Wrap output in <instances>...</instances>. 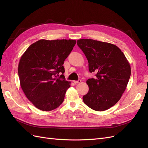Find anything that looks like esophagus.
Here are the masks:
<instances>
[{
	"label": "esophagus",
	"instance_id": "34e87169",
	"mask_svg": "<svg viewBox=\"0 0 148 148\" xmlns=\"http://www.w3.org/2000/svg\"><path fill=\"white\" fill-rule=\"evenodd\" d=\"M81 82H82V80L78 79V80H77V81H73V83H74L75 84H78V83H81Z\"/></svg>",
	"mask_w": 148,
	"mask_h": 148
}]
</instances>
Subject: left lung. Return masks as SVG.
I'll list each match as a JSON object with an SVG mask.
<instances>
[{"instance_id":"obj_1","label":"left lung","mask_w":148,"mask_h":148,"mask_svg":"<svg viewBox=\"0 0 148 148\" xmlns=\"http://www.w3.org/2000/svg\"><path fill=\"white\" fill-rule=\"evenodd\" d=\"M88 61L89 71L96 78L86 81L88 92L83 100L89 108L104 111L114 106L127 88L131 67L123 52L114 44L91 39L77 41Z\"/></svg>"}]
</instances>
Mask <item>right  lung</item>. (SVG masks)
Here are the masks:
<instances>
[{"mask_svg":"<svg viewBox=\"0 0 148 148\" xmlns=\"http://www.w3.org/2000/svg\"><path fill=\"white\" fill-rule=\"evenodd\" d=\"M76 42L72 39H41L21 56L18 68L20 86L36 108L51 111L63 102L70 87L63 75V64ZM60 73L62 75L57 79Z\"/></svg>","mask_w":148,"mask_h":148,"instance_id":"obj_1","label":"right lung"}]
</instances>
